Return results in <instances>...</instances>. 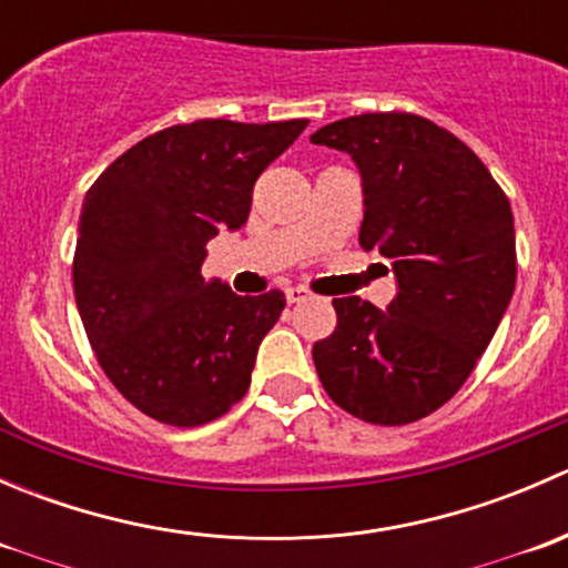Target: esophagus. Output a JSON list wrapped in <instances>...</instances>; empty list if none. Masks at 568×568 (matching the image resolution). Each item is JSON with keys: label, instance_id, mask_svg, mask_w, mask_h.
Returning a JSON list of instances; mask_svg holds the SVG:
<instances>
[{"label": "esophagus", "instance_id": "34e87169", "mask_svg": "<svg viewBox=\"0 0 568 568\" xmlns=\"http://www.w3.org/2000/svg\"><path fill=\"white\" fill-rule=\"evenodd\" d=\"M285 300H288V305H296V302H305L307 300V291L302 288V285H291V288H285Z\"/></svg>", "mask_w": 568, "mask_h": 568}]
</instances>
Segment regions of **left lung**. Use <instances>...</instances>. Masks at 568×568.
Instances as JSON below:
<instances>
[{"mask_svg":"<svg viewBox=\"0 0 568 568\" xmlns=\"http://www.w3.org/2000/svg\"><path fill=\"white\" fill-rule=\"evenodd\" d=\"M311 140L357 162L359 244L398 280L385 313L359 296L332 300L337 326L316 341L313 363L348 415L406 426L459 393L511 302V203L459 136L420 114H354Z\"/></svg>","mask_w":568,"mask_h":568,"instance_id":"1","label":"left lung"}]
</instances>
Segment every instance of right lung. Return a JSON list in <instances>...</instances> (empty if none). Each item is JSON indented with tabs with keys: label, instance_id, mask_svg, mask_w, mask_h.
<instances>
[{
	"label": "right lung",
	"instance_id": "right-lung-1",
	"mask_svg": "<svg viewBox=\"0 0 568 568\" xmlns=\"http://www.w3.org/2000/svg\"><path fill=\"white\" fill-rule=\"evenodd\" d=\"M307 120H194L145 136L95 178L82 205L73 294L106 379L175 428L244 398L283 291L239 296L205 283V244L247 222L257 175Z\"/></svg>",
	"mask_w": 568,
	"mask_h": 568
}]
</instances>
